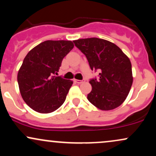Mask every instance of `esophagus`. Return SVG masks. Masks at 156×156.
<instances>
[{
  "label": "esophagus",
  "instance_id": "obj_1",
  "mask_svg": "<svg viewBox=\"0 0 156 156\" xmlns=\"http://www.w3.org/2000/svg\"><path fill=\"white\" fill-rule=\"evenodd\" d=\"M74 81L76 82V83H83L84 81H85V80H84V79H83V80H76V79H74Z\"/></svg>",
  "mask_w": 156,
  "mask_h": 156
}]
</instances>
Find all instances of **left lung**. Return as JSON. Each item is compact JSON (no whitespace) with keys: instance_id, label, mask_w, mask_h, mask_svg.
Listing matches in <instances>:
<instances>
[{"instance_id":"obj_1","label":"left lung","mask_w":156,"mask_h":156,"mask_svg":"<svg viewBox=\"0 0 156 156\" xmlns=\"http://www.w3.org/2000/svg\"><path fill=\"white\" fill-rule=\"evenodd\" d=\"M87 57L92 70L99 71L89 83L92 89L87 99L97 108L108 111L119 106L126 99L133 83L131 63L115 44L99 38L73 41Z\"/></svg>"}]
</instances>
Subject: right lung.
Returning a JSON list of instances; mask_svg holds the SVG:
<instances>
[{
    "label": "right lung",
    "mask_w": 156,
    "mask_h": 156,
    "mask_svg": "<svg viewBox=\"0 0 156 156\" xmlns=\"http://www.w3.org/2000/svg\"><path fill=\"white\" fill-rule=\"evenodd\" d=\"M74 47L71 41L47 40L25 57L17 75L20 92L29 107L47 114L65 101L73 81L56 76L64 57Z\"/></svg>",
    "instance_id": "1"
}]
</instances>
